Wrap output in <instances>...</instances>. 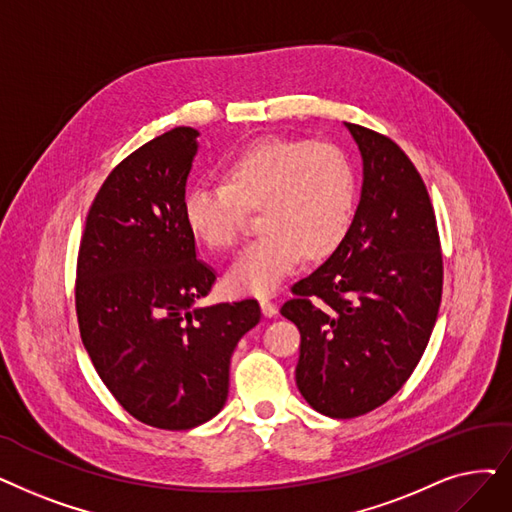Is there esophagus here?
<instances>
[{"mask_svg":"<svg viewBox=\"0 0 512 512\" xmlns=\"http://www.w3.org/2000/svg\"><path fill=\"white\" fill-rule=\"evenodd\" d=\"M259 303H261V311H263V316H265V318H272V316H276L278 307H276V303H274V301H270V299H261Z\"/></svg>","mask_w":512,"mask_h":512,"instance_id":"esophagus-1","label":"esophagus"}]
</instances>
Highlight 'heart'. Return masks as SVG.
I'll return each mask as SVG.
<instances>
[{"label": "heart", "instance_id": "heart-1", "mask_svg": "<svg viewBox=\"0 0 512 512\" xmlns=\"http://www.w3.org/2000/svg\"><path fill=\"white\" fill-rule=\"evenodd\" d=\"M221 175L224 184H196L186 192L184 219L205 247L224 253L238 242L247 211L259 209L261 236L226 276L234 293H274L301 257H328L349 232L358 180L335 146L263 138L228 159Z\"/></svg>", "mask_w": 512, "mask_h": 512}]
</instances>
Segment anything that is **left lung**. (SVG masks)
<instances>
[{
  "label": "left lung",
  "instance_id": "8db88e82",
  "mask_svg": "<svg viewBox=\"0 0 512 512\" xmlns=\"http://www.w3.org/2000/svg\"><path fill=\"white\" fill-rule=\"evenodd\" d=\"M364 163L358 211L280 309L301 332L295 379L330 418L383 406L410 379L439 314L443 261L420 173L387 136L345 123Z\"/></svg>",
  "mask_w": 512,
  "mask_h": 512
}]
</instances>
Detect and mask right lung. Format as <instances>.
I'll list each match as a JSON object with an SVG mask.
<instances>
[{
    "instance_id": "right-lung-1",
    "label": "right lung",
    "mask_w": 512,
    "mask_h": 512,
    "mask_svg": "<svg viewBox=\"0 0 512 512\" xmlns=\"http://www.w3.org/2000/svg\"><path fill=\"white\" fill-rule=\"evenodd\" d=\"M196 138L175 127L110 171L77 259L79 332L96 372L133 418L167 431L224 408L232 353L261 320L255 299L196 305L215 282L184 219Z\"/></svg>"
}]
</instances>
